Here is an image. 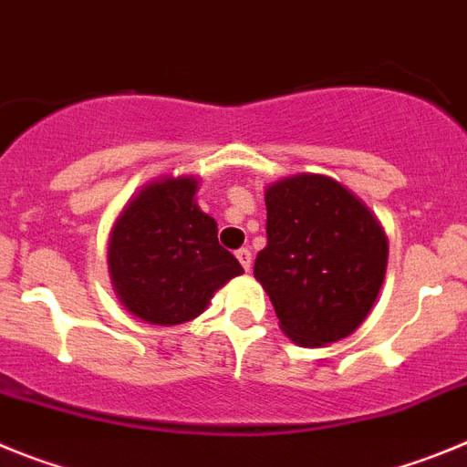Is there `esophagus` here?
Instances as JSON below:
<instances>
[{
    "label": "esophagus",
    "instance_id": "34e87169",
    "mask_svg": "<svg viewBox=\"0 0 467 467\" xmlns=\"http://www.w3.org/2000/svg\"><path fill=\"white\" fill-rule=\"evenodd\" d=\"M236 257H238V262H241L243 269L250 271V266H253V253H250L247 247H241V250L236 253Z\"/></svg>",
    "mask_w": 467,
    "mask_h": 467
}]
</instances>
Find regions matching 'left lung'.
Listing matches in <instances>:
<instances>
[{
	"label": "left lung",
	"instance_id": "obj_1",
	"mask_svg": "<svg viewBox=\"0 0 467 467\" xmlns=\"http://www.w3.org/2000/svg\"><path fill=\"white\" fill-rule=\"evenodd\" d=\"M266 247L254 278L280 329L304 348L356 332L386 278L388 236L377 214L329 175L299 172L269 184Z\"/></svg>",
	"mask_w": 467,
	"mask_h": 467
}]
</instances>
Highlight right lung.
<instances>
[{"label":"right lung","instance_id":"right-lung-1","mask_svg":"<svg viewBox=\"0 0 467 467\" xmlns=\"http://www.w3.org/2000/svg\"><path fill=\"white\" fill-rule=\"evenodd\" d=\"M196 175H163L130 196L109 231L107 266L126 311L150 325H182L208 308L238 259L196 203Z\"/></svg>","mask_w":467,"mask_h":467}]
</instances>
